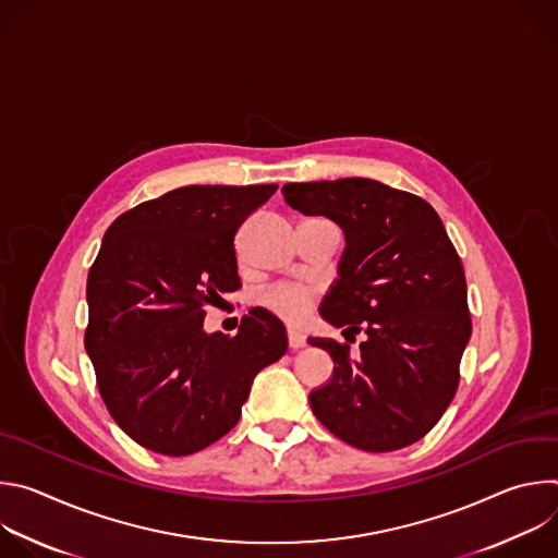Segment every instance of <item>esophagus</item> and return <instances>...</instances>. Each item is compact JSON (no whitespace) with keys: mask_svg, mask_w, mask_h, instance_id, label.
I'll return each mask as SVG.
<instances>
[{"mask_svg":"<svg viewBox=\"0 0 558 558\" xmlns=\"http://www.w3.org/2000/svg\"><path fill=\"white\" fill-rule=\"evenodd\" d=\"M287 340H289V349L291 351H298V349H302L306 344V338L302 333H298V331H289Z\"/></svg>","mask_w":558,"mask_h":558,"instance_id":"esophagus-1","label":"esophagus"}]
</instances>
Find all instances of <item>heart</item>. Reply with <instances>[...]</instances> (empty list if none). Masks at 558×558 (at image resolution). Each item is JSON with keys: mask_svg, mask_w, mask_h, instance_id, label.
I'll return each mask as SVG.
<instances>
[{"mask_svg": "<svg viewBox=\"0 0 558 558\" xmlns=\"http://www.w3.org/2000/svg\"><path fill=\"white\" fill-rule=\"evenodd\" d=\"M317 291L302 282H284L263 295V304L287 325H300L308 315Z\"/></svg>", "mask_w": 558, "mask_h": 558, "instance_id": "obj_1", "label": "heart"}]
</instances>
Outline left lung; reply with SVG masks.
<instances>
[{
  "label": "left lung",
  "mask_w": 558,
  "mask_h": 558,
  "mask_svg": "<svg viewBox=\"0 0 558 558\" xmlns=\"http://www.w3.org/2000/svg\"><path fill=\"white\" fill-rule=\"evenodd\" d=\"M282 196L342 227L340 278L320 315L344 338L364 333L355 355L308 338L333 357L329 384L308 395L315 417L368 452L420 441L452 402L472 333L463 267L441 218L424 198L371 179L287 183Z\"/></svg>",
  "instance_id": "8db88e82"
}]
</instances>
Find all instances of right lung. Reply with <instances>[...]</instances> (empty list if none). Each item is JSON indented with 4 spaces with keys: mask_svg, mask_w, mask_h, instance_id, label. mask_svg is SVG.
Segmentation results:
<instances>
[{
    "mask_svg": "<svg viewBox=\"0 0 558 558\" xmlns=\"http://www.w3.org/2000/svg\"><path fill=\"white\" fill-rule=\"evenodd\" d=\"M278 185H187L121 214L88 274L86 351L112 420L136 444L185 457L227 435L254 377L287 351L252 308L233 338L205 308L241 287L233 235Z\"/></svg>",
    "mask_w": 558,
    "mask_h": 558,
    "instance_id": "obj_1",
    "label": "right lung"
}]
</instances>
